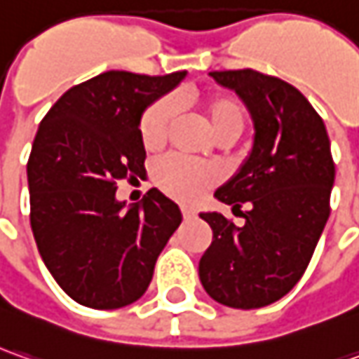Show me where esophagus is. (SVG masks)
Masks as SVG:
<instances>
[{
    "mask_svg": "<svg viewBox=\"0 0 359 359\" xmlns=\"http://www.w3.org/2000/svg\"><path fill=\"white\" fill-rule=\"evenodd\" d=\"M180 212H182V217L184 218H194V208H191V206H180Z\"/></svg>",
    "mask_w": 359,
    "mask_h": 359,
    "instance_id": "34e87169",
    "label": "esophagus"
}]
</instances>
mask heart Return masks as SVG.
Instances as JSON below:
<instances>
[{"label": "heart", "instance_id": "b5f03b06", "mask_svg": "<svg viewBox=\"0 0 359 359\" xmlns=\"http://www.w3.org/2000/svg\"><path fill=\"white\" fill-rule=\"evenodd\" d=\"M201 107L208 127L218 141L230 142L241 137L246 127V107L238 97L210 95L201 101ZM172 121V99L163 97L147 107L139 118V139L142 147L147 151H158L167 142ZM153 179L165 194L182 203H192L217 182L218 175L217 168L206 163H194L182 156L168 155L153 167Z\"/></svg>", "mask_w": 359, "mask_h": 359}]
</instances>
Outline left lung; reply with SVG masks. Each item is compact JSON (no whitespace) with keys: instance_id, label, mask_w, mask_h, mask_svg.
Returning a JSON list of instances; mask_svg holds the SVG:
<instances>
[{"instance_id":"obj_1","label":"left lung","mask_w":359,"mask_h":359,"mask_svg":"<svg viewBox=\"0 0 359 359\" xmlns=\"http://www.w3.org/2000/svg\"><path fill=\"white\" fill-rule=\"evenodd\" d=\"M234 89L254 118L252 153L215 196L249 210L236 226L218 212L201 218L212 242L198 262L206 294L254 310L276 302L302 278L330 217L334 158L326 125L294 85L254 69L210 73Z\"/></svg>"}]
</instances>
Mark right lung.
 <instances>
[{"mask_svg": "<svg viewBox=\"0 0 359 359\" xmlns=\"http://www.w3.org/2000/svg\"><path fill=\"white\" fill-rule=\"evenodd\" d=\"M184 75L107 71L65 91L39 123L27 161L33 236L61 290L87 308L139 300L179 229V206L163 192L130 208L115 192L144 170L142 111Z\"/></svg>", "mask_w": 359, "mask_h": 359, "instance_id": "1", "label": "right lung"}]
</instances>
